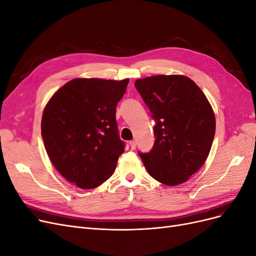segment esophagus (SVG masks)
<instances>
[{"label": "esophagus", "mask_w": 256, "mask_h": 256, "mask_svg": "<svg viewBox=\"0 0 256 256\" xmlns=\"http://www.w3.org/2000/svg\"><path fill=\"white\" fill-rule=\"evenodd\" d=\"M130 147H131V148H132V150H134L136 148V140H132V141H130Z\"/></svg>", "instance_id": "esophagus-1"}]
</instances>
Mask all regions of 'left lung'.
<instances>
[{
  "label": "left lung",
  "instance_id": "obj_1",
  "mask_svg": "<svg viewBox=\"0 0 256 256\" xmlns=\"http://www.w3.org/2000/svg\"><path fill=\"white\" fill-rule=\"evenodd\" d=\"M156 120L152 150L140 157L150 175L166 186L187 182L210 152L216 118L194 81L182 74H159L134 83Z\"/></svg>",
  "mask_w": 256,
  "mask_h": 256
}]
</instances>
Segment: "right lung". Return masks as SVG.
I'll return each instance as SVG.
<instances>
[{
    "instance_id": "obj_1",
    "label": "right lung",
    "mask_w": 256,
    "mask_h": 256,
    "mask_svg": "<svg viewBox=\"0 0 256 256\" xmlns=\"http://www.w3.org/2000/svg\"><path fill=\"white\" fill-rule=\"evenodd\" d=\"M128 83L76 78L54 92L44 106L46 150L58 173L76 187L92 189L104 182L125 152L115 112Z\"/></svg>"
}]
</instances>
